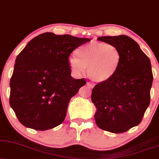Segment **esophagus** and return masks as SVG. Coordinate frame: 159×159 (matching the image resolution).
I'll list each match as a JSON object with an SVG mask.
<instances>
[{
  "label": "esophagus",
  "instance_id": "34e87169",
  "mask_svg": "<svg viewBox=\"0 0 159 159\" xmlns=\"http://www.w3.org/2000/svg\"><path fill=\"white\" fill-rule=\"evenodd\" d=\"M86 85H87L90 88H93L94 87V84L91 83V82H87V83H86Z\"/></svg>",
  "mask_w": 159,
  "mask_h": 159
}]
</instances>
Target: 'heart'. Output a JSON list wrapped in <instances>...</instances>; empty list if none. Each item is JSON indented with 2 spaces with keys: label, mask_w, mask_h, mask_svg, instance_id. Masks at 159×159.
Instances as JSON below:
<instances>
[{
  "label": "heart",
  "mask_w": 159,
  "mask_h": 159,
  "mask_svg": "<svg viewBox=\"0 0 159 159\" xmlns=\"http://www.w3.org/2000/svg\"><path fill=\"white\" fill-rule=\"evenodd\" d=\"M76 56L69 59L70 68L77 74L84 73L95 82L108 81L115 75L121 63L119 48L111 44L92 42L80 47Z\"/></svg>",
  "instance_id": "obj_1"
}]
</instances>
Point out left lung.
Here are the masks:
<instances>
[{"label": "left lung", "instance_id": "1", "mask_svg": "<svg viewBox=\"0 0 159 159\" xmlns=\"http://www.w3.org/2000/svg\"><path fill=\"white\" fill-rule=\"evenodd\" d=\"M98 40L117 47L122 59L115 75L92 89V101L97 108L94 119L100 129L124 133L142 122L150 105L151 64L137 43L128 36L101 37Z\"/></svg>", "mask_w": 159, "mask_h": 159}]
</instances>
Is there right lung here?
<instances>
[{
  "label": "right lung",
  "mask_w": 159,
  "mask_h": 159,
  "mask_svg": "<svg viewBox=\"0 0 159 159\" xmlns=\"http://www.w3.org/2000/svg\"><path fill=\"white\" fill-rule=\"evenodd\" d=\"M89 41L46 32L19 53L10 80L9 103L22 125L45 130L64 122L70 100L86 83L70 75V55Z\"/></svg>",
  "instance_id": "add662e5"
}]
</instances>
